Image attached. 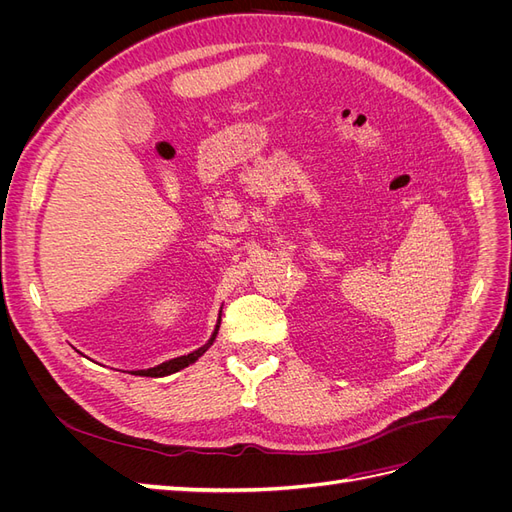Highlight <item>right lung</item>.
I'll return each mask as SVG.
<instances>
[{
	"mask_svg": "<svg viewBox=\"0 0 512 512\" xmlns=\"http://www.w3.org/2000/svg\"><path fill=\"white\" fill-rule=\"evenodd\" d=\"M220 322H222V314H220L218 324H215V329H213V333H211V337H209V342H207L205 346H200L198 350H194V352H190V354L177 356V359L164 361V363H160V365H156V367H149V369H134V371H130V374H132V376H145V378H164V376L175 374V371H179V369H183V367H188V365L196 363V361L200 359V356H203V354L211 348V344L215 342V337H218Z\"/></svg>",
	"mask_w": 512,
	"mask_h": 512,
	"instance_id": "add662e5",
	"label": "right lung"
}]
</instances>
